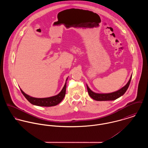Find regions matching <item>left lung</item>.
I'll list each match as a JSON object with an SVG mask.
<instances>
[{
	"instance_id": "8db88e82",
	"label": "left lung",
	"mask_w": 148,
	"mask_h": 148,
	"mask_svg": "<svg viewBox=\"0 0 148 148\" xmlns=\"http://www.w3.org/2000/svg\"><path fill=\"white\" fill-rule=\"evenodd\" d=\"M132 76H130L129 80L127 83V84L125 85L124 86H123L122 88L120 89L113 92L112 93H95L93 92L86 84V87H87V90L89 95L91 98H92L93 100H95L96 101H112V100H114L121 96H123L125 92L127 91L130 81L132 79Z\"/></svg>"
}]
</instances>
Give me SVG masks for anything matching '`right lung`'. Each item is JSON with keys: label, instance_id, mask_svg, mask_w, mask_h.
<instances>
[{"label": "right lung", "instance_id": "obj_1", "mask_svg": "<svg viewBox=\"0 0 148 148\" xmlns=\"http://www.w3.org/2000/svg\"><path fill=\"white\" fill-rule=\"evenodd\" d=\"M67 80H68V77L66 79L65 83L64 85L62 90L60 91V92L59 94L53 96L49 97H46V98L33 97L25 93L21 89V93L24 96V97L27 99V100L33 105L40 106H48V107L57 106L63 100L65 97Z\"/></svg>", "mask_w": 148, "mask_h": 148}]
</instances>
